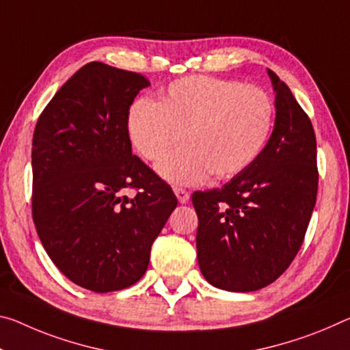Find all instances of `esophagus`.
<instances>
[{
	"label": "esophagus",
	"instance_id": "34e87169",
	"mask_svg": "<svg viewBox=\"0 0 350 350\" xmlns=\"http://www.w3.org/2000/svg\"><path fill=\"white\" fill-rule=\"evenodd\" d=\"M173 190H174V195L177 196V201H179L180 204L188 202V199H190V193L184 190V188H180V187H174Z\"/></svg>",
	"mask_w": 350,
	"mask_h": 350
}]
</instances>
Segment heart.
Returning a JSON list of instances; mask_svg holds the SVG:
<instances>
[{
  "mask_svg": "<svg viewBox=\"0 0 350 350\" xmlns=\"http://www.w3.org/2000/svg\"><path fill=\"white\" fill-rule=\"evenodd\" d=\"M274 124V103L260 87L210 76L174 81L157 101L129 110L127 134L146 160H155L185 134L188 145L159 160V174L174 184H198L210 173L230 179L263 152Z\"/></svg>",
  "mask_w": 350,
  "mask_h": 350,
  "instance_id": "b5f03b06",
  "label": "heart"
}]
</instances>
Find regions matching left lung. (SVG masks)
Wrapping results in <instances>:
<instances>
[{
    "label": "left lung",
    "instance_id": "1",
    "mask_svg": "<svg viewBox=\"0 0 350 350\" xmlns=\"http://www.w3.org/2000/svg\"><path fill=\"white\" fill-rule=\"evenodd\" d=\"M268 75L275 121L263 152L226 185L191 196L199 268L226 291H257L279 279L301 249L316 204L312 121L285 82Z\"/></svg>",
    "mask_w": 350,
    "mask_h": 350
}]
</instances>
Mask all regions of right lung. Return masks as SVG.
<instances>
[{
	"label": "right lung",
	"mask_w": 350,
	"mask_h": 350,
	"mask_svg": "<svg viewBox=\"0 0 350 350\" xmlns=\"http://www.w3.org/2000/svg\"><path fill=\"white\" fill-rule=\"evenodd\" d=\"M145 76L90 62L59 88L32 138V218L49 258L76 285L118 291L146 273L177 205L132 154L127 116ZM135 189L134 198L125 190Z\"/></svg>",
	"instance_id": "add662e5"
}]
</instances>
